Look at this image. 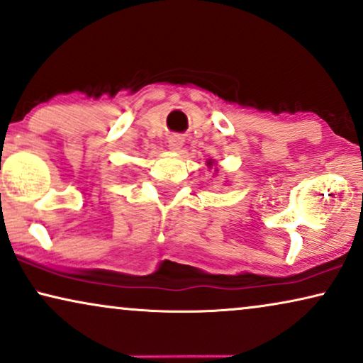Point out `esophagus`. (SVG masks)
Segmentation results:
<instances>
[{"label": "esophagus", "mask_w": 363, "mask_h": 363, "mask_svg": "<svg viewBox=\"0 0 363 363\" xmlns=\"http://www.w3.org/2000/svg\"><path fill=\"white\" fill-rule=\"evenodd\" d=\"M183 145V138L180 135H172L168 138V147H170V150H180Z\"/></svg>", "instance_id": "1"}]
</instances>
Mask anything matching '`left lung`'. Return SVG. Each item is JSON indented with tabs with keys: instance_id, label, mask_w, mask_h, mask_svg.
<instances>
[{
	"instance_id": "left-lung-1",
	"label": "left lung",
	"mask_w": 363,
	"mask_h": 363,
	"mask_svg": "<svg viewBox=\"0 0 363 363\" xmlns=\"http://www.w3.org/2000/svg\"><path fill=\"white\" fill-rule=\"evenodd\" d=\"M208 165H211V162H210V163H208Z\"/></svg>"
}]
</instances>
